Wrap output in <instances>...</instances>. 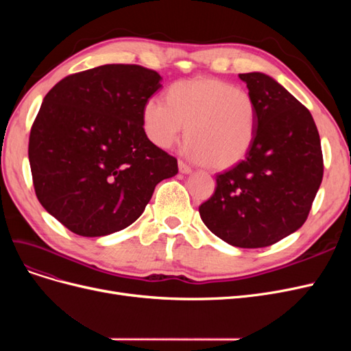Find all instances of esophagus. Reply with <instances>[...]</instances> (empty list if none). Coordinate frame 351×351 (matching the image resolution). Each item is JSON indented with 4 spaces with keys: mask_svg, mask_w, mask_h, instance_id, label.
<instances>
[{
    "mask_svg": "<svg viewBox=\"0 0 351 351\" xmlns=\"http://www.w3.org/2000/svg\"><path fill=\"white\" fill-rule=\"evenodd\" d=\"M178 169H180V173H183V174L192 173V167H189L184 161H178Z\"/></svg>",
    "mask_w": 351,
    "mask_h": 351,
    "instance_id": "obj_1",
    "label": "esophagus"
}]
</instances>
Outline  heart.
I'll return each mask as SVG.
<instances>
[{
  "label": "heart",
  "instance_id": "1",
  "mask_svg": "<svg viewBox=\"0 0 351 351\" xmlns=\"http://www.w3.org/2000/svg\"><path fill=\"white\" fill-rule=\"evenodd\" d=\"M143 130L154 145L171 147L183 134L186 154L210 169L241 162L256 137L258 107L253 97L214 77L178 80L167 101L151 97L142 111Z\"/></svg>",
  "mask_w": 351,
  "mask_h": 351
}]
</instances>
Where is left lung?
Masks as SVG:
<instances>
[{
  "label": "left lung",
  "instance_id": "left-lung-1",
  "mask_svg": "<svg viewBox=\"0 0 351 351\" xmlns=\"http://www.w3.org/2000/svg\"><path fill=\"white\" fill-rule=\"evenodd\" d=\"M258 107V130L241 162L217 174L215 192L199 206L217 237L243 249L267 247L299 230L324 177L313 117L263 73H243Z\"/></svg>",
  "mask_w": 351,
  "mask_h": 351
}]
</instances>
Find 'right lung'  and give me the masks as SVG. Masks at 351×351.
Masks as SVG:
<instances>
[{
  "label": "right lung",
  "mask_w": 351,
  "mask_h": 351,
  "mask_svg": "<svg viewBox=\"0 0 351 351\" xmlns=\"http://www.w3.org/2000/svg\"><path fill=\"white\" fill-rule=\"evenodd\" d=\"M161 79L137 64H105L70 74L44 98L29 136L32 178L40 205L74 234L129 227L155 186L178 173L143 130L145 101Z\"/></svg>",
  "instance_id": "right-lung-1"
}]
</instances>
